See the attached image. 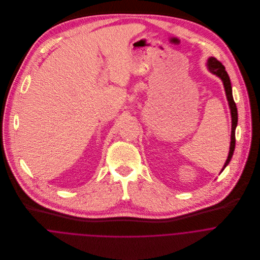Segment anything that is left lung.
Wrapping results in <instances>:
<instances>
[{
    "label": "left lung",
    "mask_w": 260,
    "mask_h": 260,
    "mask_svg": "<svg viewBox=\"0 0 260 260\" xmlns=\"http://www.w3.org/2000/svg\"><path fill=\"white\" fill-rule=\"evenodd\" d=\"M207 68L208 70L212 73V74L216 75L217 77H219L223 82V86L225 89V93H226V98L229 104V108H230V113H231V141H230V148H229V153H228V157L227 160L223 166L222 170L224 168L229 164L234 148H235V129L237 126V121H238V115H237V108H236V104L233 100V96H232V88H231V82L229 79V76L227 74L225 67L221 64V62H219L216 58L214 57H210L207 61Z\"/></svg>",
    "instance_id": "obj_1"
}]
</instances>
